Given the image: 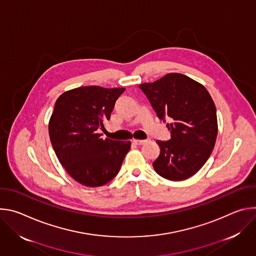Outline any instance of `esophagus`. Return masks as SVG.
Masks as SVG:
<instances>
[{"mask_svg":"<svg viewBox=\"0 0 256 256\" xmlns=\"http://www.w3.org/2000/svg\"><path fill=\"white\" fill-rule=\"evenodd\" d=\"M146 142V140H132V142L136 144H144Z\"/></svg>","mask_w":256,"mask_h":256,"instance_id":"1","label":"esophagus"}]
</instances>
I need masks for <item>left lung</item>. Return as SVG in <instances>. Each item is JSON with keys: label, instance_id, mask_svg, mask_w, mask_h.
I'll use <instances>...</instances> for the list:
<instances>
[{"label": "left lung", "instance_id": "left-lung-1", "mask_svg": "<svg viewBox=\"0 0 256 256\" xmlns=\"http://www.w3.org/2000/svg\"><path fill=\"white\" fill-rule=\"evenodd\" d=\"M138 88L160 120H171L167 124L171 138L157 140L160 155L153 162L155 171L172 181L194 175L210 158L218 134L216 106L210 93L200 83L178 72Z\"/></svg>", "mask_w": 256, "mask_h": 256}]
</instances>
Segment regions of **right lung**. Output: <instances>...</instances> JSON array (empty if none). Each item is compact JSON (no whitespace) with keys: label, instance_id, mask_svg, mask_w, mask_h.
<instances>
[{"label":"right lung","instance_id":"1","mask_svg":"<svg viewBox=\"0 0 256 256\" xmlns=\"http://www.w3.org/2000/svg\"><path fill=\"white\" fill-rule=\"evenodd\" d=\"M126 88L85 86L62 93L56 101L48 132L60 163L82 186L98 188L112 180L130 149V142L102 138L118 97Z\"/></svg>","mask_w":256,"mask_h":256}]
</instances>
